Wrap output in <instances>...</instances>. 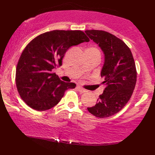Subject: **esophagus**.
Returning <instances> with one entry per match:
<instances>
[{
    "label": "esophagus",
    "mask_w": 155,
    "mask_h": 155,
    "mask_svg": "<svg viewBox=\"0 0 155 155\" xmlns=\"http://www.w3.org/2000/svg\"><path fill=\"white\" fill-rule=\"evenodd\" d=\"M77 89L78 90V91L80 92V93H85V92H86L85 89H84L83 88L80 87V86H77Z\"/></svg>",
    "instance_id": "34e87169"
}]
</instances>
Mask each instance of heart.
Here are the masks:
<instances>
[{"mask_svg": "<svg viewBox=\"0 0 155 155\" xmlns=\"http://www.w3.org/2000/svg\"><path fill=\"white\" fill-rule=\"evenodd\" d=\"M87 50H91V51H94V52H97V53H99L100 54L99 50L98 48H97L96 47H91V48H88Z\"/></svg>", "mask_w": 155, "mask_h": 155, "instance_id": "1", "label": "heart"}]
</instances>
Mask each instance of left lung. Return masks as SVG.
<instances>
[{
    "label": "left lung",
    "instance_id": "1",
    "mask_svg": "<svg viewBox=\"0 0 155 155\" xmlns=\"http://www.w3.org/2000/svg\"><path fill=\"white\" fill-rule=\"evenodd\" d=\"M85 32L99 45L105 55L101 72L105 90L96 105L87 109L96 117H110L123 109L134 93L137 81L134 57L124 42L110 32L99 30Z\"/></svg>",
    "mask_w": 155,
    "mask_h": 155
}]
</instances>
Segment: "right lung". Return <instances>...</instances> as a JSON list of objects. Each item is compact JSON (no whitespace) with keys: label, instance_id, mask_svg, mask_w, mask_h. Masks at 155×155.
<instances>
[{"label":"right lung","instance_id":"obj_1","mask_svg":"<svg viewBox=\"0 0 155 155\" xmlns=\"http://www.w3.org/2000/svg\"><path fill=\"white\" fill-rule=\"evenodd\" d=\"M90 39L82 31L46 32L32 39L24 48L19 59L15 83L21 99L37 111L55 106L75 83L61 80L53 69L61 66L67 50L73 45Z\"/></svg>","mask_w":155,"mask_h":155}]
</instances>
